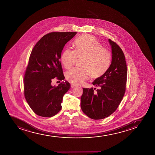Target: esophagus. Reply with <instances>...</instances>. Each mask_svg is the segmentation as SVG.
<instances>
[{"mask_svg": "<svg viewBox=\"0 0 155 155\" xmlns=\"http://www.w3.org/2000/svg\"><path fill=\"white\" fill-rule=\"evenodd\" d=\"M77 86L75 85H74V84H71V88H74V87H75Z\"/></svg>", "mask_w": 155, "mask_h": 155, "instance_id": "esophagus-1", "label": "esophagus"}]
</instances>
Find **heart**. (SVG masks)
I'll list each match as a JSON object with an SVG mask.
<instances>
[{"instance_id": "1", "label": "heart", "mask_w": 155, "mask_h": 155, "mask_svg": "<svg viewBox=\"0 0 155 155\" xmlns=\"http://www.w3.org/2000/svg\"><path fill=\"white\" fill-rule=\"evenodd\" d=\"M74 51L66 49L61 56V61L66 69L73 67L78 58H84L83 69L73 68L66 73L69 82L81 85L91 75L93 78L101 77L107 71L111 62V54L103 48L101 44L93 36L84 35L74 42Z\"/></svg>"}]
</instances>
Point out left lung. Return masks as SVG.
<instances>
[{
	"label": "left lung",
	"mask_w": 155,
	"mask_h": 155,
	"mask_svg": "<svg viewBox=\"0 0 155 155\" xmlns=\"http://www.w3.org/2000/svg\"><path fill=\"white\" fill-rule=\"evenodd\" d=\"M112 49V61L106 73L96 78L93 84L99 89L83 88L81 107L91 119H103L117 109L126 91L127 68L125 55L116 43L109 39ZM96 89L94 88V89Z\"/></svg>",
	"instance_id": "left-lung-1"
}]
</instances>
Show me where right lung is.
I'll list each match as a JSON object with an SVG mask.
<instances>
[{
	"instance_id": "add662e5",
	"label": "right lung",
	"mask_w": 155,
	"mask_h": 155,
	"mask_svg": "<svg viewBox=\"0 0 155 155\" xmlns=\"http://www.w3.org/2000/svg\"><path fill=\"white\" fill-rule=\"evenodd\" d=\"M77 32H53L46 34L32 49L26 70L24 95L30 108L38 115L51 117L61 110L63 96L70 84L63 81L52 86L56 77L64 80L59 59L64 45Z\"/></svg>"
}]
</instances>
